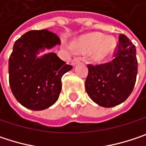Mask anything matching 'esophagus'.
I'll use <instances>...</instances> for the list:
<instances>
[{"label": "esophagus", "instance_id": "34e87169", "mask_svg": "<svg viewBox=\"0 0 146 146\" xmlns=\"http://www.w3.org/2000/svg\"><path fill=\"white\" fill-rule=\"evenodd\" d=\"M80 62V58L79 57H75L74 59H73V61H72V65H76L77 63H78Z\"/></svg>", "mask_w": 146, "mask_h": 146}]
</instances>
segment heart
<instances>
[{"label":"heart","mask_w":146,"mask_h":146,"mask_svg":"<svg viewBox=\"0 0 146 146\" xmlns=\"http://www.w3.org/2000/svg\"><path fill=\"white\" fill-rule=\"evenodd\" d=\"M116 48V41L113 38H106L105 35L94 33L83 37L78 44V49L83 52H91L90 57L95 62H102L108 59Z\"/></svg>","instance_id":"1"}]
</instances>
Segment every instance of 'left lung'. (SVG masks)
I'll list each match as a JSON object with an SVG mask.
<instances>
[{
	"label": "left lung",
	"instance_id": "1",
	"mask_svg": "<svg viewBox=\"0 0 146 146\" xmlns=\"http://www.w3.org/2000/svg\"><path fill=\"white\" fill-rule=\"evenodd\" d=\"M113 56L110 62L87 65L86 92L93 102L104 107H112L126 101L136 82V48L126 35H119Z\"/></svg>",
	"mask_w": 146,
	"mask_h": 146
}]
</instances>
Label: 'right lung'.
Wrapping results in <instances>:
<instances>
[{
    "instance_id": "right-lung-1",
    "label": "right lung",
    "mask_w": 146,
    "mask_h": 146,
    "mask_svg": "<svg viewBox=\"0 0 146 146\" xmlns=\"http://www.w3.org/2000/svg\"><path fill=\"white\" fill-rule=\"evenodd\" d=\"M60 44V38L47 29L29 31L16 40L8 62L9 84L17 101L26 108L40 111L57 101L62 77L73 67L53 52L40 58L36 55Z\"/></svg>"
}]
</instances>
